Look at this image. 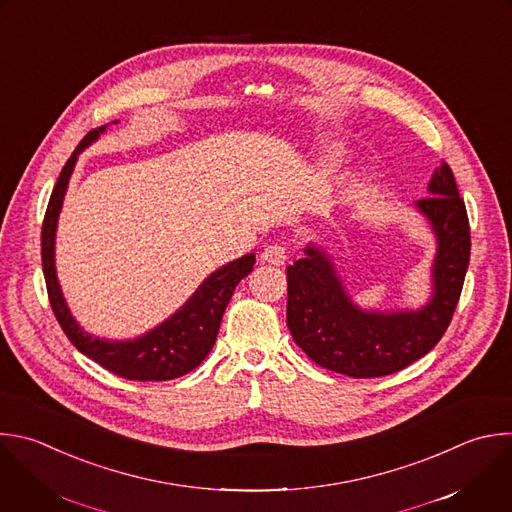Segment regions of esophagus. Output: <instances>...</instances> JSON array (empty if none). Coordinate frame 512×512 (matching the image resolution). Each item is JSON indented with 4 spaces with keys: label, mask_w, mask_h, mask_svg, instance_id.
Wrapping results in <instances>:
<instances>
[{
    "label": "esophagus",
    "mask_w": 512,
    "mask_h": 512,
    "mask_svg": "<svg viewBox=\"0 0 512 512\" xmlns=\"http://www.w3.org/2000/svg\"><path fill=\"white\" fill-rule=\"evenodd\" d=\"M287 247L281 245V243H273V245H267L261 253V259L265 263H271V265H283L287 261Z\"/></svg>",
    "instance_id": "obj_1"
}]
</instances>
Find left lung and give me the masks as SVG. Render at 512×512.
<instances>
[{
	"label": "left lung",
	"mask_w": 512,
	"mask_h": 512,
	"mask_svg": "<svg viewBox=\"0 0 512 512\" xmlns=\"http://www.w3.org/2000/svg\"><path fill=\"white\" fill-rule=\"evenodd\" d=\"M428 191L430 197L416 207L436 233L438 253L432 269L434 293L422 309H358L329 257L317 247H307L305 257L287 267V327L293 342L317 366L350 378H382L408 368L442 339L470 261V225L446 162L434 170Z\"/></svg>",
	"instance_id": "8db88e82"
}]
</instances>
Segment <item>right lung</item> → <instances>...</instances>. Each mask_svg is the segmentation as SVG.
I'll use <instances>...</instances> for the list:
<instances>
[{"label":"right lung","instance_id":"1","mask_svg":"<svg viewBox=\"0 0 512 512\" xmlns=\"http://www.w3.org/2000/svg\"><path fill=\"white\" fill-rule=\"evenodd\" d=\"M100 132H104V126L90 130L80 140L62 168L46 209L42 225V267L50 305L60 327L76 346V350L100 364L104 370L134 382L175 380L193 372L213 350L225 307L233 297L239 281L251 273L255 255L249 253L211 273L195 291V295L173 317L166 319L150 333L134 339V342H104V339L84 333L70 315L58 285L54 267V237L76 158L82 148L98 138Z\"/></svg>","mask_w":512,"mask_h":512}]
</instances>
